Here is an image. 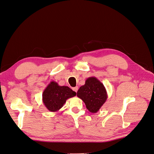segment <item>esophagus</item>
<instances>
[{
	"instance_id": "esophagus-1",
	"label": "esophagus",
	"mask_w": 154,
	"mask_h": 154,
	"mask_svg": "<svg viewBox=\"0 0 154 154\" xmlns=\"http://www.w3.org/2000/svg\"><path fill=\"white\" fill-rule=\"evenodd\" d=\"M78 89H79V88H78V87H77V86H76V87H73V88H72V90H73L74 91H75V92H77V91Z\"/></svg>"
}]
</instances>
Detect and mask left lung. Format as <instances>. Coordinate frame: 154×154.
I'll return each instance as SVG.
<instances>
[{
    "instance_id": "left-lung-1",
    "label": "left lung",
    "mask_w": 154,
    "mask_h": 154,
    "mask_svg": "<svg viewBox=\"0 0 154 154\" xmlns=\"http://www.w3.org/2000/svg\"><path fill=\"white\" fill-rule=\"evenodd\" d=\"M77 96L82 100L88 110L93 113L99 111L108 98L105 86L95 77L86 80L85 85L77 91Z\"/></svg>"
}]
</instances>
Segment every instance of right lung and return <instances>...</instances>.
I'll return each instance as SVG.
<instances>
[{"label":"right lung","instance_id":"obj_1","mask_svg":"<svg viewBox=\"0 0 154 154\" xmlns=\"http://www.w3.org/2000/svg\"><path fill=\"white\" fill-rule=\"evenodd\" d=\"M75 95V92L69 87L60 86L52 81L43 91V102L49 111L56 112L63 106L68 98Z\"/></svg>","mask_w":154,"mask_h":154}]
</instances>
